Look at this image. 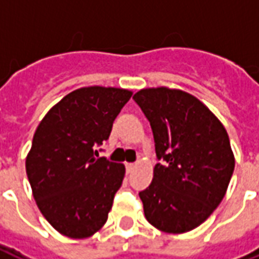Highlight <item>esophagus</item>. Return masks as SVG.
Returning <instances> with one entry per match:
<instances>
[{
  "instance_id": "34e87169",
  "label": "esophagus",
  "mask_w": 259,
  "mask_h": 259,
  "mask_svg": "<svg viewBox=\"0 0 259 259\" xmlns=\"http://www.w3.org/2000/svg\"><path fill=\"white\" fill-rule=\"evenodd\" d=\"M135 168H136V163H133V162L126 163V172H127V174H130V172H132V170H133Z\"/></svg>"
}]
</instances>
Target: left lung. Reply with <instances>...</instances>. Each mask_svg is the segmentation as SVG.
I'll return each instance as SVG.
<instances>
[{
  "label": "left lung",
  "mask_w": 259,
  "mask_h": 259,
  "mask_svg": "<svg viewBox=\"0 0 259 259\" xmlns=\"http://www.w3.org/2000/svg\"><path fill=\"white\" fill-rule=\"evenodd\" d=\"M133 98L150 120L157 157L165 161L139 194L146 219L165 233L190 232L228 190L234 170L228 132L204 102L183 90L148 87Z\"/></svg>",
  "instance_id": "1"
}]
</instances>
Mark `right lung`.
<instances>
[{
	"mask_svg": "<svg viewBox=\"0 0 259 259\" xmlns=\"http://www.w3.org/2000/svg\"><path fill=\"white\" fill-rule=\"evenodd\" d=\"M133 91L89 85L69 93L41 119L26 157V174L42 217L70 239L105 225L124 178L123 163L96 158Z\"/></svg>",
	"mask_w": 259,
	"mask_h": 259,
	"instance_id": "obj_1",
	"label": "right lung"
}]
</instances>
